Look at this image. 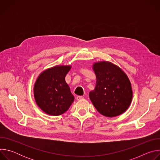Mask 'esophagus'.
<instances>
[{"label":"esophagus","instance_id":"esophagus-1","mask_svg":"<svg viewBox=\"0 0 160 160\" xmlns=\"http://www.w3.org/2000/svg\"><path fill=\"white\" fill-rule=\"evenodd\" d=\"M83 99V97H82V96H77V101H80V100H82Z\"/></svg>","mask_w":160,"mask_h":160}]
</instances>
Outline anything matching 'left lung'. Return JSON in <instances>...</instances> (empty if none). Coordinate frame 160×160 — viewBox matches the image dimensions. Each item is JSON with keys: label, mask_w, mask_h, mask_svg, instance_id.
Returning <instances> with one entry per match:
<instances>
[{"label": "left lung", "mask_w": 160, "mask_h": 160, "mask_svg": "<svg viewBox=\"0 0 160 160\" xmlns=\"http://www.w3.org/2000/svg\"><path fill=\"white\" fill-rule=\"evenodd\" d=\"M92 69L96 83L94 90L89 92L91 102L103 116L115 117L122 115L132 100L128 77L120 67L109 61L94 62Z\"/></svg>", "instance_id": "8db88e82"}]
</instances>
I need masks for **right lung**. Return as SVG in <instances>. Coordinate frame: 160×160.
Masks as SVG:
<instances>
[{
  "label": "right lung",
  "mask_w": 160,
  "mask_h": 160,
  "mask_svg": "<svg viewBox=\"0 0 160 160\" xmlns=\"http://www.w3.org/2000/svg\"><path fill=\"white\" fill-rule=\"evenodd\" d=\"M71 65H58L42 72L34 85L33 94L37 106L46 114L59 116L65 112L74 101L65 77Z\"/></svg>",
  "instance_id": "right-lung-1"
}]
</instances>
